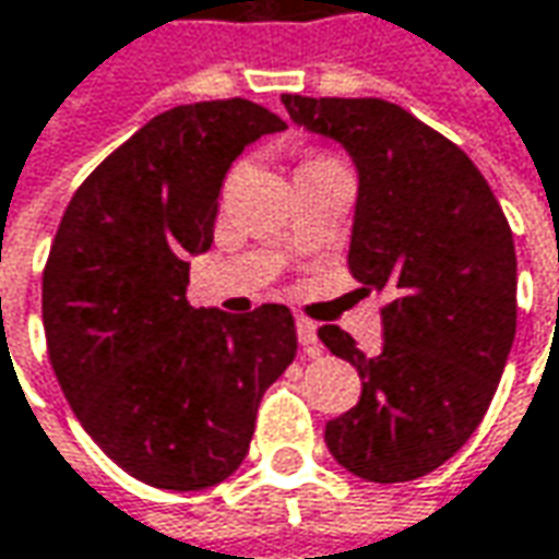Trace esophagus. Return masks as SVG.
I'll return each instance as SVG.
<instances>
[{
    "instance_id": "1",
    "label": "esophagus",
    "mask_w": 559,
    "mask_h": 559,
    "mask_svg": "<svg viewBox=\"0 0 559 559\" xmlns=\"http://www.w3.org/2000/svg\"><path fill=\"white\" fill-rule=\"evenodd\" d=\"M297 337L302 343V349L309 353V356H316L321 353V343H318V328L316 321H309V318H297Z\"/></svg>"
}]
</instances>
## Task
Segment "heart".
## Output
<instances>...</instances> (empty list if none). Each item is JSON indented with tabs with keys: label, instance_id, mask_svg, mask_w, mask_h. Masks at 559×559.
I'll return each mask as SVG.
<instances>
[{
	"label": "heart",
	"instance_id": "heart-1",
	"mask_svg": "<svg viewBox=\"0 0 559 559\" xmlns=\"http://www.w3.org/2000/svg\"><path fill=\"white\" fill-rule=\"evenodd\" d=\"M324 160H331V157H312V160H306V164H324Z\"/></svg>",
	"mask_w": 559,
	"mask_h": 559
}]
</instances>
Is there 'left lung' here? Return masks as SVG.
Wrapping results in <instances>:
<instances>
[{
    "mask_svg": "<svg viewBox=\"0 0 559 559\" xmlns=\"http://www.w3.org/2000/svg\"><path fill=\"white\" fill-rule=\"evenodd\" d=\"M290 120L346 147L358 169L349 272L386 294L383 349L337 324L321 343L356 365L358 405L328 420L340 467L408 483L442 467L479 427L516 334L513 235L461 147L383 98L281 95Z\"/></svg>",
    "mask_w": 559,
    "mask_h": 559,
    "instance_id": "1",
    "label": "left lung"
}]
</instances>
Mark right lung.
<instances>
[{
    "mask_svg": "<svg viewBox=\"0 0 559 559\" xmlns=\"http://www.w3.org/2000/svg\"><path fill=\"white\" fill-rule=\"evenodd\" d=\"M287 123L247 98L164 110L70 198L43 272V324L70 408L129 476L210 489L247 457L262 393L297 356L287 306L188 302L225 173Z\"/></svg>",
    "mask_w": 559,
    "mask_h": 559,
    "instance_id": "add662e5",
    "label": "right lung"
}]
</instances>
